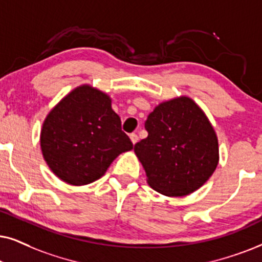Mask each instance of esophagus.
<instances>
[{"label": "esophagus", "instance_id": "esophagus-1", "mask_svg": "<svg viewBox=\"0 0 262 262\" xmlns=\"http://www.w3.org/2000/svg\"><path fill=\"white\" fill-rule=\"evenodd\" d=\"M129 138H130V140H132V142H133V144H137L138 140H139V137L135 133H132L130 135H129Z\"/></svg>", "mask_w": 262, "mask_h": 262}]
</instances>
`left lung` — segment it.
Segmentation results:
<instances>
[{
	"label": "left lung",
	"instance_id": "left-lung-1",
	"mask_svg": "<svg viewBox=\"0 0 262 262\" xmlns=\"http://www.w3.org/2000/svg\"><path fill=\"white\" fill-rule=\"evenodd\" d=\"M147 138L134 152L146 171L147 183L162 194L181 197L198 190L219 163L213 125L187 97L158 105L145 122Z\"/></svg>",
	"mask_w": 262,
	"mask_h": 262
}]
</instances>
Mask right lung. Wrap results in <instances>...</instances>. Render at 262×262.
Listing matches in <instances>:
<instances>
[{"mask_svg":"<svg viewBox=\"0 0 262 262\" xmlns=\"http://www.w3.org/2000/svg\"><path fill=\"white\" fill-rule=\"evenodd\" d=\"M43 157L65 183L87 185L100 179L133 142L105 93L81 85L49 112L41 130Z\"/></svg>","mask_w":262,"mask_h":262,"instance_id":"1","label":"right lung"}]
</instances>
